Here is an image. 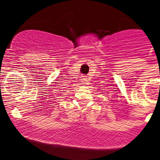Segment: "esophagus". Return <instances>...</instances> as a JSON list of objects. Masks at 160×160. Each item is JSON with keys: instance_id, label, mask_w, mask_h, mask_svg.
Instances as JSON below:
<instances>
[{"instance_id": "34e87169", "label": "esophagus", "mask_w": 160, "mask_h": 160, "mask_svg": "<svg viewBox=\"0 0 160 160\" xmlns=\"http://www.w3.org/2000/svg\"><path fill=\"white\" fill-rule=\"evenodd\" d=\"M83 77H84V76H83ZM82 82H87V81H86V78H82Z\"/></svg>"}]
</instances>
